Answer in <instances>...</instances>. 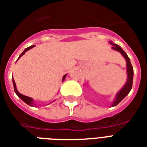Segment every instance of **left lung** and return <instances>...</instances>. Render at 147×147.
<instances>
[{
	"instance_id": "8db88e82",
	"label": "left lung",
	"mask_w": 147,
	"mask_h": 147,
	"mask_svg": "<svg viewBox=\"0 0 147 147\" xmlns=\"http://www.w3.org/2000/svg\"><path fill=\"white\" fill-rule=\"evenodd\" d=\"M109 43L113 45V50L119 51V52L122 54L123 57L125 58L126 61H127V82H126V84H125V85L123 86V87L120 90V91L117 93L116 96H115L114 101L112 103V107H115V106H117L118 103H120V101L122 100L125 96H127V95L129 94V91L131 90L132 86H133V78H134V69H133V67H132L131 63H130V60H129V57H128L127 53L123 51V50L119 45L113 44L112 41H110Z\"/></svg>"
}]
</instances>
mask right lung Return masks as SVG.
<instances>
[{"label": "right lung", "instance_id": "right-lung-1", "mask_svg": "<svg viewBox=\"0 0 147 147\" xmlns=\"http://www.w3.org/2000/svg\"><path fill=\"white\" fill-rule=\"evenodd\" d=\"M34 47H35V45H32V46H30L29 47H27V48H26L24 50V51H23L22 53H21V54H20V56H19V57H18V59L20 57H22L24 54L25 53H26V51H29V50H30L31 48H33ZM66 76H67V74H65L64 76L63 77V79H62V81H63L64 80H65V77ZM13 89H14V91H15L16 94L18 95V97H20L21 100H22L24 103H26L27 104V105H29V106H31V107H34V100H33L31 97H29V96H24V95H23V94H20L19 92H18V90H17V86H16V84H15V81H14V80H13ZM54 101V100H53Z\"/></svg>", "mask_w": 147, "mask_h": 147}]
</instances>
